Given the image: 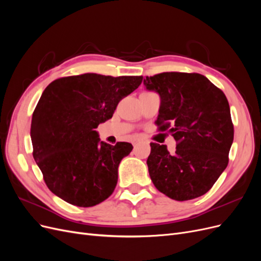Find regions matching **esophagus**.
<instances>
[{
  "mask_svg": "<svg viewBox=\"0 0 261 261\" xmlns=\"http://www.w3.org/2000/svg\"><path fill=\"white\" fill-rule=\"evenodd\" d=\"M137 143H138V141H137V140H135V141H133V145H134V146H135V145H136Z\"/></svg>",
  "mask_w": 261,
  "mask_h": 261,
  "instance_id": "1",
  "label": "esophagus"
}]
</instances>
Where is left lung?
Masks as SVG:
<instances>
[{
	"label": "left lung",
	"mask_w": 261,
	"mask_h": 261,
	"mask_svg": "<svg viewBox=\"0 0 261 261\" xmlns=\"http://www.w3.org/2000/svg\"><path fill=\"white\" fill-rule=\"evenodd\" d=\"M144 85L160 94L158 130H169L176 141L174 154L165 145L150 144L147 164L153 185L178 201L204 195L227 167L234 138L225 94L197 73L147 76Z\"/></svg>",
	"instance_id": "obj_1"
}]
</instances>
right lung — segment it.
Wrapping results in <instances>:
<instances>
[{
    "instance_id": "1",
    "label": "right lung",
    "mask_w": 261,
    "mask_h": 261,
    "mask_svg": "<svg viewBox=\"0 0 261 261\" xmlns=\"http://www.w3.org/2000/svg\"><path fill=\"white\" fill-rule=\"evenodd\" d=\"M143 76L87 73L62 77L44 89L33 113V155L50 191L78 207L109 198L117 184L118 164L133 146L99 143L94 128L111 118Z\"/></svg>"
}]
</instances>
